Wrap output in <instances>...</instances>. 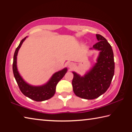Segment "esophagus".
Returning <instances> with one entry per match:
<instances>
[{"instance_id":"esophagus-1","label":"esophagus","mask_w":132,"mask_h":132,"mask_svg":"<svg viewBox=\"0 0 132 132\" xmlns=\"http://www.w3.org/2000/svg\"><path fill=\"white\" fill-rule=\"evenodd\" d=\"M73 66H74V63H72V62H70V63H68V67H69V68H72Z\"/></svg>"}]
</instances>
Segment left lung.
Masks as SVG:
<instances>
[{"label": "left lung", "mask_w": 132, "mask_h": 132, "mask_svg": "<svg viewBox=\"0 0 132 132\" xmlns=\"http://www.w3.org/2000/svg\"><path fill=\"white\" fill-rule=\"evenodd\" d=\"M96 36L98 42L93 48L100 51L97 63L84 77L73 72V91L77 97L86 100L95 99L105 93L114 75V57L111 45L102 35Z\"/></svg>", "instance_id": "8db88e82"}]
</instances>
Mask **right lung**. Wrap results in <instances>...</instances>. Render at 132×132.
Here are the masks:
<instances>
[{
  "label": "right lung",
  "mask_w": 132,
  "mask_h": 132,
  "mask_svg": "<svg viewBox=\"0 0 132 132\" xmlns=\"http://www.w3.org/2000/svg\"><path fill=\"white\" fill-rule=\"evenodd\" d=\"M26 38V37L21 40L19 45L15 51L13 63V74H14V76L20 90L24 95L35 101H45L52 98L54 95L56 85L66 74L67 69L65 68L58 72L55 73L48 83L42 86L34 87L26 83L20 76L17 69V55L18 51Z\"/></svg>",
  "instance_id": "add662e5"
}]
</instances>
